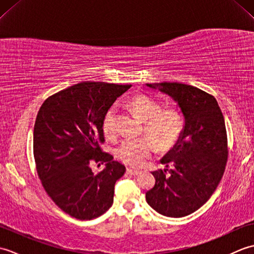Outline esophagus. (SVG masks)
<instances>
[{
    "label": "esophagus",
    "mask_w": 254,
    "mask_h": 254,
    "mask_svg": "<svg viewBox=\"0 0 254 254\" xmlns=\"http://www.w3.org/2000/svg\"><path fill=\"white\" fill-rule=\"evenodd\" d=\"M127 172L128 175H132V176H136L138 174H141V171L137 170V169H131V168H127Z\"/></svg>",
    "instance_id": "1"
}]
</instances>
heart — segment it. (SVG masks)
I'll list each match as a JSON object with an SVG mask.
<instances>
[{"label": "heart", "mask_w": 254, "mask_h": 254, "mask_svg": "<svg viewBox=\"0 0 254 254\" xmlns=\"http://www.w3.org/2000/svg\"><path fill=\"white\" fill-rule=\"evenodd\" d=\"M134 115L144 121L143 132L148 137L126 138L116 148V156L123 164L141 167L152 156L155 146L159 152H168L180 142L186 128V119L179 108L161 109L160 102L145 94L128 100ZM116 106L110 107L102 119V131L107 137L116 134Z\"/></svg>", "instance_id": "1"}]
</instances>
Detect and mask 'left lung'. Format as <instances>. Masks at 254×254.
I'll use <instances>...</instances> for the list:
<instances>
[{
    "label": "left lung",
    "mask_w": 254,
    "mask_h": 254,
    "mask_svg": "<svg viewBox=\"0 0 254 254\" xmlns=\"http://www.w3.org/2000/svg\"><path fill=\"white\" fill-rule=\"evenodd\" d=\"M178 102L186 128L176 146L161 159L167 169L152 172L155 186L146 201L167 217L190 215L216 190L228 159L227 132L214 96L181 83L147 84Z\"/></svg>",
    "instance_id": "left-lung-1"
}]
</instances>
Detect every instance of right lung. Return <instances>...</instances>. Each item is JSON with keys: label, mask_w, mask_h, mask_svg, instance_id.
<instances>
[{"label": "right lung", "mask_w": 254, "mask_h": 254, "mask_svg": "<svg viewBox=\"0 0 254 254\" xmlns=\"http://www.w3.org/2000/svg\"><path fill=\"white\" fill-rule=\"evenodd\" d=\"M130 87L78 83L48 97L38 111L34 127L37 174L48 195L69 216L88 220L111 207L115 185L126 167L102 152V119ZM93 162H106V168L94 174Z\"/></svg>", "instance_id": "obj_1"}]
</instances>
